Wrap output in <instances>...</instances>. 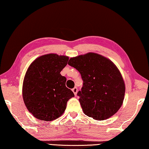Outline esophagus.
Masks as SVG:
<instances>
[{
	"label": "esophagus",
	"instance_id": "obj_1",
	"mask_svg": "<svg viewBox=\"0 0 149 149\" xmlns=\"http://www.w3.org/2000/svg\"><path fill=\"white\" fill-rule=\"evenodd\" d=\"M72 91H73V92H74V94H75V95H76L77 93V87H74V88L72 89Z\"/></svg>",
	"mask_w": 149,
	"mask_h": 149
}]
</instances>
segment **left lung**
Segmentation results:
<instances>
[{"instance_id":"1","label":"left lung","mask_w":149,"mask_h":149,"mask_svg":"<svg viewBox=\"0 0 149 149\" xmlns=\"http://www.w3.org/2000/svg\"><path fill=\"white\" fill-rule=\"evenodd\" d=\"M68 64L79 71L83 81L77 95L84 113L95 120L115 114L123 104L125 86L114 64L91 52L72 57Z\"/></svg>"}]
</instances>
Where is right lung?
<instances>
[{
  "mask_svg": "<svg viewBox=\"0 0 149 149\" xmlns=\"http://www.w3.org/2000/svg\"><path fill=\"white\" fill-rule=\"evenodd\" d=\"M68 57L55 54L37 58L29 66L23 81L24 104L35 118L51 121L65 112L67 102L74 94L66 86V79L60 72Z\"/></svg>",
  "mask_w": 149,
  "mask_h": 149,
  "instance_id": "add662e5",
  "label": "right lung"
}]
</instances>
